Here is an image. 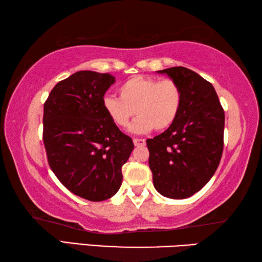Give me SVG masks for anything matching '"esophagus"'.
Listing matches in <instances>:
<instances>
[{"label": "esophagus", "instance_id": "34e87169", "mask_svg": "<svg viewBox=\"0 0 262 262\" xmlns=\"http://www.w3.org/2000/svg\"><path fill=\"white\" fill-rule=\"evenodd\" d=\"M133 142H134L135 147H143V145L145 144V141L143 139H134L133 140Z\"/></svg>", "mask_w": 262, "mask_h": 262}]
</instances>
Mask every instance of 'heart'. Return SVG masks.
Returning <instances> with one entry per match:
<instances>
[{
  "label": "heart",
  "mask_w": 262,
  "mask_h": 262,
  "mask_svg": "<svg viewBox=\"0 0 262 262\" xmlns=\"http://www.w3.org/2000/svg\"><path fill=\"white\" fill-rule=\"evenodd\" d=\"M119 95L103 98L105 113L119 128H126L135 113L137 117L130 129L136 134L164 130L178 118L183 91L171 78L134 76L120 84Z\"/></svg>",
  "instance_id": "heart-1"
}]
</instances>
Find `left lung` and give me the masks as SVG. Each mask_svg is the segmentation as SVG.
Segmentation results:
<instances>
[{
	"instance_id": "8db88e82",
	"label": "left lung",
	"mask_w": 262,
	"mask_h": 262,
	"mask_svg": "<svg viewBox=\"0 0 262 262\" xmlns=\"http://www.w3.org/2000/svg\"><path fill=\"white\" fill-rule=\"evenodd\" d=\"M166 74L179 84L183 104L167 129L147 140L149 166L158 193L170 199L192 196L214 176L224 144V110L211 83L185 67Z\"/></svg>"
}]
</instances>
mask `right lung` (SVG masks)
<instances>
[{
	"mask_svg": "<svg viewBox=\"0 0 262 262\" xmlns=\"http://www.w3.org/2000/svg\"><path fill=\"white\" fill-rule=\"evenodd\" d=\"M111 74L81 70L60 81L43 104L42 140L60 183L77 196L104 201L118 192L134 149L103 107Z\"/></svg>",
	"mask_w": 262,
	"mask_h": 262,
	"instance_id": "right-lung-1",
	"label": "right lung"
}]
</instances>
